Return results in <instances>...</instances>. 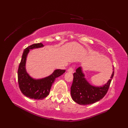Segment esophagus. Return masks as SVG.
<instances>
[{
  "instance_id": "1",
  "label": "esophagus",
  "mask_w": 128,
  "mask_h": 128,
  "mask_svg": "<svg viewBox=\"0 0 128 128\" xmlns=\"http://www.w3.org/2000/svg\"><path fill=\"white\" fill-rule=\"evenodd\" d=\"M67 71L70 73H74V66H72L70 68L68 69Z\"/></svg>"
}]
</instances>
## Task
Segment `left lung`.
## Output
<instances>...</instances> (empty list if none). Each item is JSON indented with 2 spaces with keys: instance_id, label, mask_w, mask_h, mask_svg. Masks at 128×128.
<instances>
[{
  "instance_id": "8db88e82",
  "label": "left lung",
  "mask_w": 128,
  "mask_h": 128,
  "mask_svg": "<svg viewBox=\"0 0 128 128\" xmlns=\"http://www.w3.org/2000/svg\"><path fill=\"white\" fill-rule=\"evenodd\" d=\"M114 76L113 71L110 79L105 86L96 87L91 86L84 78L82 68H78L74 74V79L70 88V94L73 100L80 105H89L97 102L104 97L110 86Z\"/></svg>"
}]
</instances>
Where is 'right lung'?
<instances>
[{"mask_svg": "<svg viewBox=\"0 0 128 128\" xmlns=\"http://www.w3.org/2000/svg\"><path fill=\"white\" fill-rule=\"evenodd\" d=\"M42 46V43H36L26 48L24 50L18 70V84L22 93L27 97L35 100H42L47 96L55 79L66 72V70H56L51 75L40 80H35L28 75L25 66L27 54L30 49Z\"/></svg>", "mask_w": 128, "mask_h": 128, "instance_id": "right-lung-1", "label": "right lung"}]
</instances>
